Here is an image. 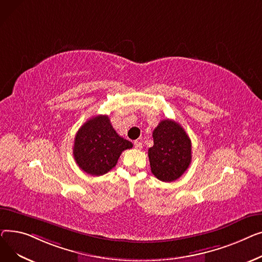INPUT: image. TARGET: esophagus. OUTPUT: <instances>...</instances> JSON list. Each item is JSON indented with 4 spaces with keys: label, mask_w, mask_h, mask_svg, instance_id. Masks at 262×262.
Instances as JSON below:
<instances>
[{
    "label": "esophagus",
    "mask_w": 262,
    "mask_h": 262,
    "mask_svg": "<svg viewBox=\"0 0 262 262\" xmlns=\"http://www.w3.org/2000/svg\"><path fill=\"white\" fill-rule=\"evenodd\" d=\"M134 147H135L136 149H141V148L143 147V144H142V142H140V141H134Z\"/></svg>",
    "instance_id": "1"
}]
</instances>
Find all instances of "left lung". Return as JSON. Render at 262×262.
Returning <instances> with one entry per match:
<instances>
[{
    "mask_svg": "<svg viewBox=\"0 0 262 262\" xmlns=\"http://www.w3.org/2000/svg\"><path fill=\"white\" fill-rule=\"evenodd\" d=\"M152 136L153 146L148 150L151 172L163 182L178 180L191 163L189 136L171 119H163Z\"/></svg>",
    "mask_w": 262,
    "mask_h": 262,
    "instance_id": "1",
    "label": "left lung"
}]
</instances>
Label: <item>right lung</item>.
<instances>
[{"mask_svg": "<svg viewBox=\"0 0 262 262\" xmlns=\"http://www.w3.org/2000/svg\"><path fill=\"white\" fill-rule=\"evenodd\" d=\"M132 147L131 142L116 133L109 116L97 115L76 133L73 155L81 170L99 177L114 168L121 152Z\"/></svg>", "mask_w": 262, "mask_h": 262, "instance_id": "add662e5", "label": "right lung"}]
</instances>
